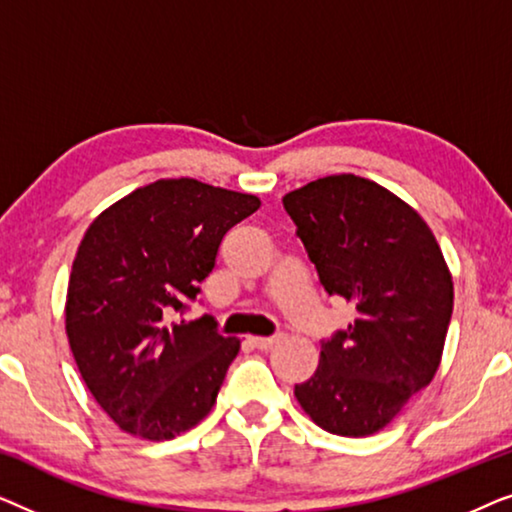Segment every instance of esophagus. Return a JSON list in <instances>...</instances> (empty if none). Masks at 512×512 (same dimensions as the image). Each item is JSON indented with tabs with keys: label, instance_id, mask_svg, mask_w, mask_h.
<instances>
[{
	"label": "esophagus",
	"instance_id": "34e87169",
	"mask_svg": "<svg viewBox=\"0 0 512 512\" xmlns=\"http://www.w3.org/2000/svg\"><path fill=\"white\" fill-rule=\"evenodd\" d=\"M282 340V333H277V335H270V338H249L247 342L254 349H261V352H268V349L272 347V345H277V342Z\"/></svg>",
	"mask_w": 512,
	"mask_h": 512
}]
</instances>
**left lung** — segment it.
Returning a JSON list of instances; mask_svg holds the SVG:
<instances>
[{
	"mask_svg": "<svg viewBox=\"0 0 512 512\" xmlns=\"http://www.w3.org/2000/svg\"><path fill=\"white\" fill-rule=\"evenodd\" d=\"M282 202L321 286L356 310L354 324L321 340L296 398L321 429L370 436L440 366L454 305L443 251L415 209L354 174L310 181Z\"/></svg>",
	"mask_w": 512,
	"mask_h": 512,
	"instance_id": "1",
	"label": "left lung"
}]
</instances>
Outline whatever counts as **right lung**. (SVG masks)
<instances>
[{"instance_id": "1", "label": "right lung", "mask_w": 512, "mask_h": 512, "mask_svg": "<svg viewBox=\"0 0 512 512\" xmlns=\"http://www.w3.org/2000/svg\"><path fill=\"white\" fill-rule=\"evenodd\" d=\"M261 207L195 179H160L97 216L76 251L65 324L79 373L125 433L170 440L216 403L240 340L186 321L223 235Z\"/></svg>"}]
</instances>
